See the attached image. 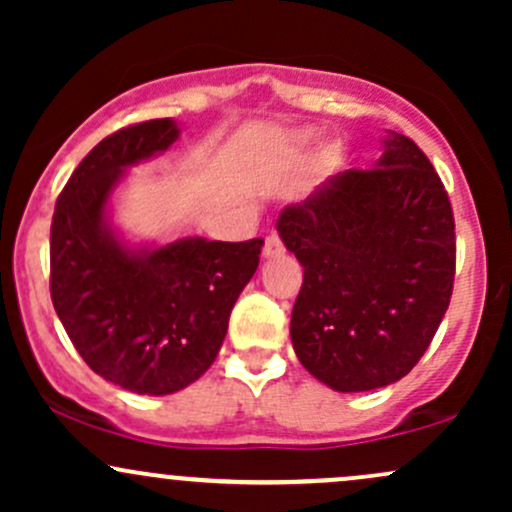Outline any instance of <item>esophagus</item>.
I'll return each mask as SVG.
<instances>
[{"label": "esophagus", "instance_id": "1", "mask_svg": "<svg viewBox=\"0 0 512 512\" xmlns=\"http://www.w3.org/2000/svg\"><path fill=\"white\" fill-rule=\"evenodd\" d=\"M284 252V243L279 236H269L264 240V257H279Z\"/></svg>", "mask_w": 512, "mask_h": 512}]
</instances>
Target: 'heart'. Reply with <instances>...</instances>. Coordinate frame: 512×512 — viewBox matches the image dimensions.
Masks as SVG:
<instances>
[{"label": "heart", "mask_w": 512, "mask_h": 512, "mask_svg": "<svg viewBox=\"0 0 512 512\" xmlns=\"http://www.w3.org/2000/svg\"><path fill=\"white\" fill-rule=\"evenodd\" d=\"M308 142H313V132H301V134H298V137H296V144H298V146H305ZM337 156H339V151L334 149L332 154H330V161H337Z\"/></svg>", "instance_id": "heart-1"}]
</instances>
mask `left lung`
Returning <instances> with one entry per match:
<instances>
[{"instance_id": "8db88e82", "label": "left lung", "mask_w": 512, "mask_h": 512, "mask_svg": "<svg viewBox=\"0 0 512 512\" xmlns=\"http://www.w3.org/2000/svg\"><path fill=\"white\" fill-rule=\"evenodd\" d=\"M303 264L291 313L298 361L337 392L397 383L450 305L455 219L424 151L390 132L370 170H344L276 219Z\"/></svg>"}]
</instances>
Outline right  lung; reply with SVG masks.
<instances>
[{
	"label": "right lung",
	"mask_w": 512,
	"mask_h": 512,
	"mask_svg": "<svg viewBox=\"0 0 512 512\" xmlns=\"http://www.w3.org/2000/svg\"><path fill=\"white\" fill-rule=\"evenodd\" d=\"M178 137L170 117L105 137L64 185L50 228L57 317L93 373L137 395H173L207 373L264 245L180 238L129 248L117 236L108 202L122 173Z\"/></svg>",
	"instance_id": "right-lung-1"
}]
</instances>
